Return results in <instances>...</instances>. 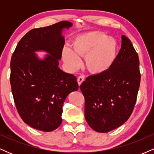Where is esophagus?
<instances>
[{
  "instance_id": "esophagus-1",
  "label": "esophagus",
  "mask_w": 154,
  "mask_h": 154,
  "mask_svg": "<svg viewBox=\"0 0 154 154\" xmlns=\"http://www.w3.org/2000/svg\"><path fill=\"white\" fill-rule=\"evenodd\" d=\"M85 80V76L84 75H80L79 77L77 78V82H78L79 86L82 84V82Z\"/></svg>"
}]
</instances>
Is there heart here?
Here are the masks:
<instances>
[{"label":"heart","instance_id":"heart-1","mask_svg":"<svg viewBox=\"0 0 154 154\" xmlns=\"http://www.w3.org/2000/svg\"><path fill=\"white\" fill-rule=\"evenodd\" d=\"M117 43L112 37L106 36L98 31L86 32L74 39L71 50L64 48L62 58L70 69L80 65L79 58L85 57V66L92 75L106 72L115 61Z\"/></svg>","mask_w":154,"mask_h":154}]
</instances>
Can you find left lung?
Wrapping results in <instances>:
<instances>
[{
  "instance_id": "obj_1",
  "label": "left lung",
  "mask_w": 154,
  "mask_h": 154,
  "mask_svg": "<svg viewBox=\"0 0 154 154\" xmlns=\"http://www.w3.org/2000/svg\"><path fill=\"white\" fill-rule=\"evenodd\" d=\"M138 55L125 35L115 61L103 74L87 77L80 85L85 97V116L98 132L119 128L132 114L137 100L140 73Z\"/></svg>"
}]
</instances>
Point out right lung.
<instances>
[{
	"label": "right lung",
	"mask_w": 154,
	"mask_h": 154,
	"mask_svg": "<svg viewBox=\"0 0 154 154\" xmlns=\"http://www.w3.org/2000/svg\"><path fill=\"white\" fill-rule=\"evenodd\" d=\"M72 26L61 21L31 29L17 44L11 59L10 82L19 116L36 130L51 132L62 122L63 104L66 96L78 90L77 77L59 67L64 39L63 28ZM49 54L39 60L35 51Z\"/></svg>",
	"instance_id": "obj_1"
}]
</instances>
